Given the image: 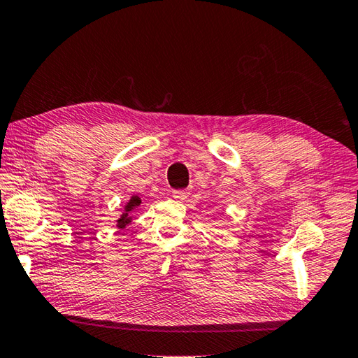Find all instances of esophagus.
Returning a JSON list of instances; mask_svg holds the SVG:
<instances>
[{"label":"esophagus","mask_w":358,"mask_h":358,"mask_svg":"<svg viewBox=\"0 0 358 358\" xmlns=\"http://www.w3.org/2000/svg\"><path fill=\"white\" fill-rule=\"evenodd\" d=\"M188 197V192L187 189H178V192H173V199L174 201H185Z\"/></svg>","instance_id":"obj_1"}]
</instances>
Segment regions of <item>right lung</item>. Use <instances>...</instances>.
I'll use <instances>...</instances> for the list:
<instances>
[{
	"instance_id": "1",
	"label": "right lung",
	"mask_w": 358,
	"mask_h": 358,
	"mask_svg": "<svg viewBox=\"0 0 358 358\" xmlns=\"http://www.w3.org/2000/svg\"><path fill=\"white\" fill-rule=\"evenodd\" d=\"M139 205H141V197L139 196H131L130 201L125 202L122 213L119 214V217L116 220V228L124 229L127 225H130L131 220H133V213L136 211Z\"/></svg>"
}]
</instances>
